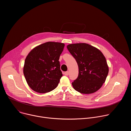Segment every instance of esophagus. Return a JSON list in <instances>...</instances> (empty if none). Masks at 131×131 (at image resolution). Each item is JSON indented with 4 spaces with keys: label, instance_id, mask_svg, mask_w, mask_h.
Instances as JSON below:
<instances>
[{
    "label": "esophagus",
    "instance_id": "esophagus-1",
    "mask_svg": "<svg viewBox=\"0 0 131 131\" xmlns=\"http://www.w3.org/2000/svg\"><path fill=\"white\" fill-rule=\"evenodd\" d=\"M64 74L65 76H68V74H69V72L68 71H65V72H64Z\"/></svg>",
    "mask_w": 131,
    "mask_h": 131
}]
</instances>
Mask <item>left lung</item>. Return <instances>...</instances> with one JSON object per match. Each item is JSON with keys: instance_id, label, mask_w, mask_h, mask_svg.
<instances>
[{"instance_id": "8db88e82", "label": "left lung", "mask_w": 131, "mask_h": 131, "mask_svg": "<svg viewBox=\"0 0 131 131\" xmlns=\"http://www.w3.org/2000/svg\"><path fill=\"white\" fill-rule=\"evenodd\" d=\"M67 48L79 68L78 76L72 82L74 89L83 94H91L99 90L104 83L109 71L103 53L84 43L70 44Z\"/></svg>"}]
</instances>
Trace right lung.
Here are the masks:
<instances>
[{
  "mask_svg": "<svg viewBox=\"0 0 131 131\" xmlns=\"http://www.w3.org/2000/svg\"><path fill=\"white\" fill-rule=\"evenodd\" d=\"M65 45L47 42L33 49L25 60L23 73L29 87L45 93L55 89L63 76L59 59Z\"/></svg>",
  "mask_w": 131,
  "mask_h": 131,
  "instance_id": "right-lung-1",
  "label": "right lung"
}]
</instances>
